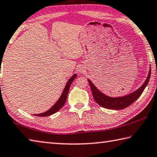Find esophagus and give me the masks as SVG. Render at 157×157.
Here are the masks:
<instances>
[{
  "label": "esophagus",
  "instance_id": "obj_1",
  "mask_svg": "<svg viewBox=\"0 0 157 157\" xmlns=\"http://www.w3.org/2000/svg\"><path fill=\"white\" fill-rule=\"evenodd\" d=\"M83 70H82V69H80V70H79V72H80V73H82L83 72V71H82Z\"/></svg>",
  "mask_w": 157,
  "mask_h": 157
}]
</instances>
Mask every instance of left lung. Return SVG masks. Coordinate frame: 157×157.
I'll return each instance as SVG.
<instances>
[{
  "label": "left lung",
  "mask_w": 157,
  "mask_h": 157,
  "mask_svg": "<svg viewBox=\"0 0 157 157\" xmlns=\"http://www.w3.org/2000/svg\"><path fill=\"white\" fill-rule=\"evenodd\" d=\"M150 75L151 68L150 69L149 73H148V76L146 80L145 81L144 84L140 88H138L135 92L129 94V95L123 97H119V98H110V97L106 96L104 93L100 92L96 88L95 85L92 83V82L90 79H88V81L89 82L93 98L99 106H101L103 108H108V109L121 110L129 106L130 105L134 103L141 96L142 93L144 92L145 88L147 85L148 82L150 80Z\"/></svg>",
  "instance_id": "obj_1"
}]
</instances>
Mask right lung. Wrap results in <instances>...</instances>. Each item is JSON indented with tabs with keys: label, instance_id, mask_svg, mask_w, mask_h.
<instances>
[{
	"label": "right lung",
	"instance_id": "1",
	"mask_svg": "<svg viewBox=\"0 0 157 157\" xmlns=\"http://www.w3.org/2000/svg\"><path fill=\"white\" fill-rule=\"evenodd\" d=\"M76 77H77V74H74V75L69 79V81L67 82L66 86H65L63 92L62 93V95L60 96V98H59L58 101H57L49 110H48L47 111H46V112H44L43 113L37 114V115H34L38 116V117H47V116L53 115V114L58 112L59 109H61V108L63 107L65 102L67 101V95H68V93H69L71 84L73 82L74 79L76 78Z\"/></svg>",
	"mask_w": 157,
	"mask_h": 157
}]
</instances>
